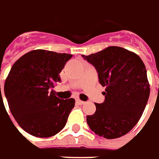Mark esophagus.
<instances>
[{
    "instance_id": "34e87169",
    "label": "esophagus",
    "mask_w": 159,
    "mask_h": 159,
    "mask_svg": "<svg viewBox=\"0 0 159 159\" xmlns=\"http://www.w3.org/2000/svg\"><path fill=\"white\" fill-rule=\"evenodd\" d=\"M76 103H77L79 105H82V104H85V102H84V101H81L80 99H77L76 100Z\"/></svg>"
}]
</instances>
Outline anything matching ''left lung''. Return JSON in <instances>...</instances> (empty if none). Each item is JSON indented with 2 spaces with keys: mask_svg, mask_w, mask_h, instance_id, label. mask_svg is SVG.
Listing matches in <instances>:
<instances>
[{
  "mask_svg": "<svg viewBox=\"0 0 159 159\" xmlns=\"http://www.w3.org/2000/svg\"><path fill=\"white\" fill-rule=\"evenodd\" d=\"M82 57L95 67L105 100L95 103L96 112L86 116L96 134L116 139L125 135L142 116L150 95L145 64L135 53L110 46Z\"/></svg>",
  "mask_w": 159,
  "mask_h": 159,
  "instance_id": "8db88e82",
  "label": "left lung"
}]
</instances>
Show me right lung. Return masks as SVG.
Segmentation results:
<instances>
[{
    "instance_id": "right-lung-1",
    "label": "right lung",
    "mask_w": 159,
    "mask_h": 159,
    "mask_svg": "<svg viewBox=\"0 0 159 159\" xmlns=\"http://www.w3.org/2000/svg\"><path fill=\"white\" fill-rule=\"evenodd\" d=\"M72 55L35 49L14 62L6 79L4 92L18 124L35 137L56 135L67 123L75 103L61 99L53 90ZM2 95V92H1Z\"/></svg>"
}]
</instances>
